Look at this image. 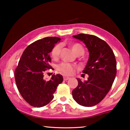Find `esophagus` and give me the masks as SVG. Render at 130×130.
<instances>
[{
  "label": "esophagus",
  "mask_w": 130,
  "mask_h": 130,
  "mask_svg": "<svg viewBox=\"0 0 130 130\" xmlns=\"http://www.w3.org/2000/svg\"><path fill=\"white\" fill-rule=\"evenodd\" d=\"M69 78H70L68 77V76H65V75L63 76V80H64V81H67V80H68Z\"/></svg>",
  "instance_id": "esophagus-1"
}]
</instances>
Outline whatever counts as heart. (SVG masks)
Instances as JSON below:
<instances>
[{
  "label": "heart",
  "mask_w": 130,
  "mask_h": 130,
  "mask_svg": "<svg viewBox=\"0 0 130 130\" xmlns=\"http://www.w3.org/2000/svg\"><path fill=\"white\" fill-rule=\"evenodd\" d=\"M71 48H72V51L75 53V54L77 55H82L84 54V49L83 47V46L81 44L78 43H72L71 45ZM61 45L58 44L56 45L55 46H54L52 49L51 51V55L53 58L56 59L58 56H59L60 52H61ZM58 69L60 71H62L63 73H65L66 74H72L73 72L74 71V67L72 65L70 64L69 63H66L63 62L62 63L58 66Z\"/></svg>",
  "instance_id": "b5f03b06"
}]
</instances>
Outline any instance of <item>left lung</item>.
Here are the masks:
<instances>
[{
  "mask_svg": "<svg viewBox=\"0 0 130 130\" xmlns=\"http://www.w3.org/2000/svg\"><path fill=\"white\" fill-rule=\"evenodd\" d=\"M73 37L85 43L89 56L83 71L88 78L84 82L76 78L78 85L72 97L79 105L92 107L101 102L112 87L117 73L116 57L107 43L97 36L81 34Z\"/></svg>",
  "mask_w": 130,
  "mask_h": 130,
  "instance_id": "left-lung-1",
  "label": "left lung"
}]
</instances>
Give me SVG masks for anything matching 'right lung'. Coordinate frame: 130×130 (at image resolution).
Wrapping results in <instances>:
<instances>
[{
	"label": "right lung",
	"instance_id": "add662e5",
	"mask_svg": "<svg viewBox=\"0 0 130 130\" xmlns=\"http://www.w3.org/2000/svg\"><path fill=\"white\" fill-rule=\"evenodd\" d=\"M61 39L46 37L31 43L23 52L14 71L20 94L33 107L39 108L49 104L54 98L58 85L62 83L63 77L59 74H54L48 81L43 78L45 71L51 68L49 54Z\"/></svg>",
	"mask_w": 130,
	"mask_h": 130
}]
</instances>
